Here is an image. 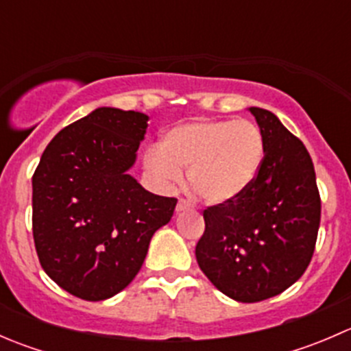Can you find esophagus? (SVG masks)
I'll return each instance as SVG.
<instances>
[{
    "label": "esophagus",
    "instance_id": "34e87169",
    "mask_svg": "<svg viewBox=\"0 0 351 351\" xmlns=\"http://www.w3.org/2000/svg\"><path fill=\"white\" fill-rule=\"evenodd\" d=\"M189 208H190L189 202H186V200H183V198H180V200H178V204H176V214H180V212H185V210H189Z\"/></svg>",
    "mask_w": 351,
    "mask_h": 351
}]
</instances>
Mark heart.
<instances>
[{"mask_svg": "<svg viewBox=\"0 0 351 351\" xmlns=\"http://www.w3.org/2000/svg\"><path fill=\"white\" fill-rule=\"evenodd\" d=\"M265 159V136L250 120L200 119L173 125L159 151H149L144 168L159 185L169 186L186 169L193 195L210 205L239 200L253 186Z\"/></svg>", "mask_w": 351, "mask_h": 351, "instance_id": "b5f03b06", "label": "heart"}]
</instances>
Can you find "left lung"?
Segmentation results:
<instances>
[{
  "label": "left lung",
  "instance_id": "obj_1",
  "mask_svg": "<svg viewBox=\"0 0 351 351\" xmlns=\"http://www.w3.org/2000/svg\"><path fill=\"white\" fill-rule=\"evenodd\" d=\"M265 136V159L239 200L204 210L195 256L205 277L238 302L278 295L306 271L321 221L313 159L275 113L250 107Z\"/></svg>",
  "mask_w": 351,
  "mask_h": 351
}]
</instances>
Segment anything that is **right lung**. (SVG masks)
<instances>
[{
	"instance_id": "add662e5",
	"label": "right lung",
	"mask_w": 351,
	"mask_h": 351,
	"mask_svg": "<svg viewBox=\"0 0 351 351\" xmlns=\"http://www.w3.org/2000/svg\"><path fill=\"white\" fill-rule=\"evenodd\" d=\"M147 120L134 110H93L49 143L34 173L38 260L80 299L97 302L125 289L175 212L176 198L154 195L129 175Z\"/></svg>"
}]
</instances>
